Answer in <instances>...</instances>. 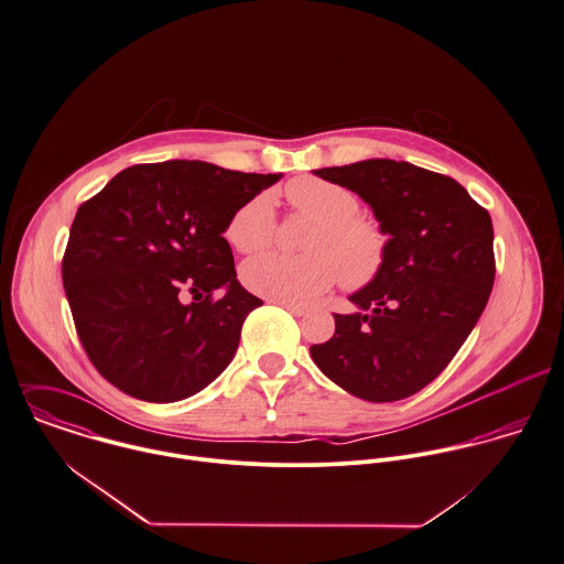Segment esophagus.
Masks as SVG:
<instances>
[{
    "mask_svg": "<svg viewBox=\"0 0 564 564\" xmlns=\"http://www.w3.org/2000/svg\"><path fill=\"white\" fill-rule=\"evenodd\" d=\"M276 305H281V307H285L290 314H294V316H305L307 314V307H301V305H294V303H283V301H274Z\"/></svg>",
    "mask_w": 564,
    "mask_h": 564,
    "instance_id": "esophagus-1",
    "label": "esophagus"
}]
</instances>
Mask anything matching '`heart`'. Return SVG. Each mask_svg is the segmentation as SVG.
Wrapping results in <instances>:
<instances>
[{
    "instance_id": "1",
    "label": "heart",
    "mask_w": 564,
    "mask_h": 564,
    "mask_svg": "<svg viewBox=\"0 0 564 564\" xmlns=\"http://www.w3.org/2000/svg\"><path fill=\"white\" fill-rule=\"evenodd\" d=\"M285 198L299 214L318 223L305 241L310 254L265 252L246 261L241 279L250 292L305 305L329 292L339 276L348 290H361L381 276L390 248L388 232L359 216V200L350 189L325 178L301 176L288 183ZM274 232L270 194L246 200L226 225V239L239 252L268 248Z\"/></svg>"
}]
</instances>
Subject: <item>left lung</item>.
Returning <instances> with one entry per match:
<instances>
[{
    "label": "left lung",
    "instance_id": "1",
    "mask_svg": "<svg viewBox=\"0 0 564 564\" xmlns=\"http://www.w3.org/2000/svg\"><path fill=\"white\" fill-rule=\"evenodd\" d=\"M370 205L390 235L381 276L334 314V338L310 348L346 392L399 401L432 383L477 325L495 283L492 220L449 176L368 159L314 170Z\"/></svg>",
    "mask_w": 564,
    "mask_h": 564
}]
</instances>
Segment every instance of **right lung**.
Masks as SVG:
<instances>
[{"label": "right lung", "instance_id": "add662e5", "mask_svg": "<svg viewBox=\"0 0 564 564\" xmlns=\"http://www.w3.org/2000/svg\"><path fill=\"white\" fill-rule=\"evenodd\" d=\"M279 178L205 161L143 163L80 205L63 285L78 338L115 388L174 403L230 364L261 299L237 281L226 225ZM218 289L226 294L214 300ZM187 293L192 304L182 303Z\"/></svg>", "mask_w": 564, "mask_h": 564}]
</instances>
